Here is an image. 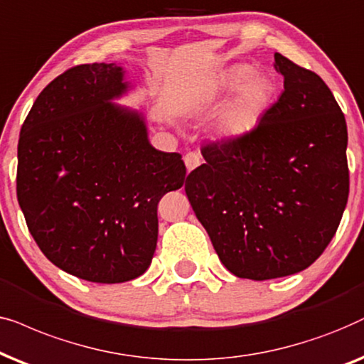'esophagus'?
<instances>
[{"label":"esophagus","instance_id":"1","mask_svg":"<svg viewBox=\"0 0 364 364\" xmlns=\"http://www.w3.org/2000/svg\"><path fill=\"white\" fill-rule=\"evenodd\" d=\"M185 164H186L188 171H193V169L198 168V166H200V164H201V158H200V154H198V153H193V151L186 153V154H185Z\"/></svg>","mask_w":364,"mask_h":364}]
</instances>
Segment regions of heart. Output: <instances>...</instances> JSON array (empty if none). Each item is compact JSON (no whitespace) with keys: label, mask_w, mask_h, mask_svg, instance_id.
<instances>
[{"label":"heart","mask_w":364,"mask_h":364,"mask_svg":"<svg viewBox=\"0 0 364 364\" xmlns=\"http://www.w3.org/2000/svg\"><path fill=\"white\" fill-rule=\"evenodd\" d=\"M228 96L218 114L215 132L226 141L248 136L268 111L274 95V85L263 73L250 65H235L218 80L216 96Z\"/></svg>","instance_id":"heart-1"}]
</instances>
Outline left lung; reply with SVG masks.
I'll return each instance as SVG.
<instances>
[{"label": "left lung", "instance_id": "left-lung-1", "mask_svg": "<svg viewBox=\"0 0 364 364\" xmlns=\"http://www.w3.org/2000/svg\"><path fill=\"white\" fill-rule=\"evenodd\" d=\"M284 91L238 141L203 148L185 191L225 268L264 281L306 269L340 226L350 193L345 114L316 73L279 53Z\"/></svg>", "mask_w": 364, "mask_h": 364}]
</instances>
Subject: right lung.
Instances as JSON below:
<instances>
[{"label":"right lung","mask_w":364,"mask_h":364,"mask_svg":"<svg viewBox=\"0 0 364 364\" xmlns=\"http://www.w3.org/2000/svg\"><path fill=\"white\" fill-rule=\"evenodd\" d=\"M116 63L68 70L21 126L16 193L28 230L58 268L124 283L151 264L158 203L185 183L179 153L149 143L143 113L114 100L133 86Z\"/></svg>","instance_id":"right-lung-1"}]
</instances>
